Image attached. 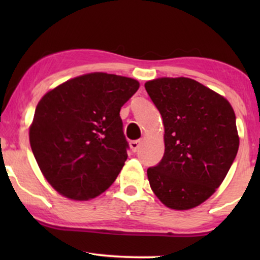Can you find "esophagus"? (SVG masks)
Returning a JSON list of instances; mask_svg holds the SVG:
<instances>
[{"instance_id":"1","label":"esophagus","mask_w":260,"mask_h":260,"mask_svg":"<svg viewBox=\"0 0 260 260\" xmlns=\"http://www.w3.org/2000/svg\"><path fill=\"white\" fill-rule=\"evenodd\" d=\"M141 145V140H137V141H131L130 142V148L131 150H133L134 152H136L138 150V148H140Z\"/></svg>"}]
</instances>
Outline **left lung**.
I'll list each match as a JSON object with an SVG mask.
<instances>
[{
	"label": "left lung",
	"instance_id": "obj_1",
	"mask_svg": "<svg viewBox=\"0 0 260 260\" xmlns=\"http://www.w3.org/2000/svg\"><path fill=\"white\" fill-rule=\"evenodd\" d=\"M144 86L165 125V155L147 172L151 189L172 209L197 207L221 184L237 156L232 106L189 78H158Z\"/></svg>",
	"mask_w": 260,
	"mask_h": 260
}]
</instances>
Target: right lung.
<instances>
[{"label":"right lung","instance_id":"right-lung-1","mask_svg":"<svg viewBox=\"0 0 260 260\" xmlns=\"http://www.w3.org/2000/svg\"><path fill=\"white\" fill-rule=\"evenodd\" d=\"M140 84L90 73L46 93L29 129L31 151L46 180L63 197L88 200L115 182L127 158L120 108Z\"/></svg>","mask_w":260,"mask_h":260}]
</instances>
